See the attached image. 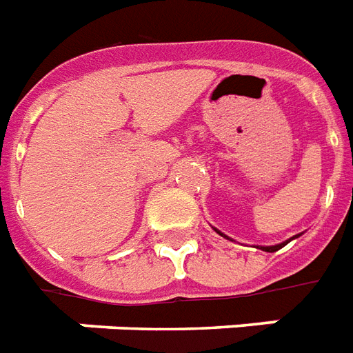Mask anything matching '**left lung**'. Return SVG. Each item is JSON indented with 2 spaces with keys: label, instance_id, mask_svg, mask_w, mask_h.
Segmentation results:
<instances>
[{
  "label": "left lung",
  "instance_id": "obj_1",
  "mask_svg": "<svg viewBox=\"0 0 353 353\" xmlns=\"http://www.w3.org/2000/svg\"><path fill=\"white\" fill-rule=\"evenodd\" d=\"M216 232V234H221V236L223 237H226V239H230L228 236H224L223 232H219V230L216 228H213ZM301 236V234H297V236H294V237H290V239H286V241H283V243H279V245H270V247H260V245H258V249H262V250H265V252H276V250L279 249H283L284 245H288L290 241H292V239H296V237H299ZM230 241H234V239H230Z\"/></svg>",
  "mask_w": 353,
  "mask_h": 353
}]
</instances>
